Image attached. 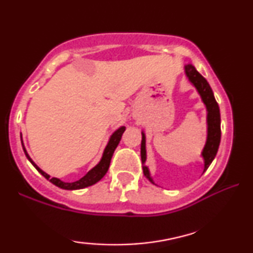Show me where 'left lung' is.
<instances>
[{
  "label": "left lung",
  "mask_w": 253,
  "mask_h": 253,
  "mask_svg": "<svg viewBox=\"0 0 253 253\" xmlns=\"http://www.w3.org/2000/svg\"><path fill=\"white\" fill-rule=\"evenodd\" d=\"M184 72L186 78L191 83V85L197 89L198 94L202 98V101L206 107L207 112V138L205 146L203 148L202 158L204 159V171L203 174L207 170L210 165L215 158L219 150L220 139H221V119H220V109L219 105H217L215 98H214L213 91L211 86L205 78L196 70V68L192 64H185L184 65ZM141 146H140V155H141V162H143V171L145 177L150 181L152 184H155L153 178L151 177L150 169L147 166H145L146 162V136H145L144 131H141Z\"/></svg>",
  "instance_id": "8db88e82"
}]
</instances>
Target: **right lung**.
Wrapping results in <instances>:
<instances>
[{
    "mask_svg": "<svg viewBox=\"0 0 253 253\" xmlns=\"http://www.w3.org/2000/svg\"><path fill=\"white\" fill-rule=\"evenodd\" d=\"M124 131H126V126H120L119 129L114 131L113 134L109 138L108 143H107V145H106L105 150H103L101 160L99 161V164L96 165V166H94V167H93L91 170H89L85 176H83L81 179H78V181H76V182H71V183L63 182V181H61L60 178H56V177L50 178V176L48 175L47 172H44L42 169H40L39 167H38V166L34 164V161L32 160V159L30 158V155H29V153H27L25 146H24L22 134H20V139H22V146H23L24 153H25L26 158L29 159V161L34 166V168H36L37 170L39 171L40 174L42 175L44 178L49 179V182H51L54 185H56V186H58V188H61V189H64V190H79V189H84V188H87V186H91L93 184H95L96 182H99L100 179H101L103 176L106 175V172L108 171V168H109V165H110V160H112L114 151H115V148L117 147V145H119L120 140H121V137H122V134H123Z\"/></svg>",
    "mask_w": 253,
    "mask_h": 253,
    "instance_id": "add662e5",
    "label": "right lung"
}]
</instances>
